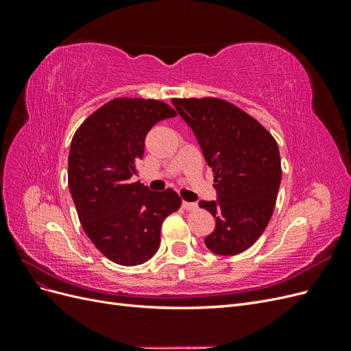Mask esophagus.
Returning a JSON list of instances; mask_svg holds the SVG:
<instances>
[{
	"instance_id": "34e87169",
	"label": "esophagus",
	"mask_w": 351,
	"mask_h": 351,
	"mask_svg": "<svg viewBox=\"0 0 351 351\" xmlns=\"http://www.w3.org/2000/svg\"><path fill=\"white\" fill-rule=\"evenodd\" d=\"M182 206L186 210H195L197 208V204H195V202H183Z\"/></svg>"
}]
</instances>
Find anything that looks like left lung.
Masks as SVG:
<instances>
[{"label": "left lung", "mask_w": 351, "mask_h": 351, "mask_svg": "<svg viewBox=\"0 0 351 351\" xmlns=\"http://www.w3.org/2000/svg\"><path fill=\"white\" fill-rule=\"evenodd\" d=\"M212 168L217 200L199 206L215 218L206 247L222 256L249 249L267 228L281 183V158L272 134L236 105L219 98H174Z\"/></svg>", "instance_id": "8db88e82"}]
</instances>
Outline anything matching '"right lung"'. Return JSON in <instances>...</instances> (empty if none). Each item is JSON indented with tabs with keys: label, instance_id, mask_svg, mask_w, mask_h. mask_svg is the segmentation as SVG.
Returning <instances> with one entry per match:
<instances>
[{
	"label": "right lung",
	"instance_id": "1",
	"mask_svg": "<svg viewBox=\"0 0 351 351\" xmlns=\"http://www.w3.org/2000/svg\"><path fill=\"white\" fill-rule=\"evenodd\" d=\"M176 115L162 101L115 98L73 136L69 187L80 224L105 258L124 267L154 256L164 219L182 206L173 189L151 192L141 182L132 183L147 132Z\"/></svg>",
	"mask_w": 351,
	"mask_h": 351
}]
</instances>
